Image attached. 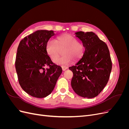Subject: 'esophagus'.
Masks as SVG:
<instances>
[{
    "instance_id": "esophagus-1",
    "label": "esophagus",
    "mask_w": 129,
    "mask_h": 129,
    "mask_svg": "<svg viewBox=\"0 0 129 129\" xmlns=\"http://www.w3.org/2000/svg\"><path fill=\"white\" fill-rule=\"evenodd\" d=\"M68 68V67H62V71H65L66 70H67Z\"/></svg>"
}]
</instances>
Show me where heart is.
I'll use <instances>...</instances> for the list:
<instances>
[{"label":"heart","mask_w":129,"mask_h":129,"mask_svg":"<svg viewBox=\"0 0 129 129\" xmlns=\"http://www.w3.org/2000/svg\"><path fill=\"white\" fill-rule=\"evenodd\" d=\"M47 53L53 61H55L63 51L64 56L56 63L62 66L72 63L73 59L79 60L83 55V47L76 38L69 34H64L50 41L47 46Z\"/></svg>","instance_id":"obj_1"}]
</instances>
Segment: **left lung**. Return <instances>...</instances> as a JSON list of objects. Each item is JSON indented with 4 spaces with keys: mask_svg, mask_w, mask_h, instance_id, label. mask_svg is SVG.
<instances>
[{
    "mask_svg": "<svg viewBox=\"0 0 129 129\" xmlns=\"http://www.w3.org/2000/svg\"><path fill=\"white\" fill-rule=\"evenodd\" d=\"M76 37L85 48L82 57L69 69L73 73V90L84 98L92 99L107 85L112 69L110 52L107 44L92 32H77Z\"/></svg>",
    "mask_w": 129,
    "mask_h": 129,
    "instance_id": "left-lung-1",
    "label": "left lung"
}]
</instances>
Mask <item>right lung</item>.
Masks as SVG:
<instances>
[{
  "label": "right lung",
  "instance_id": "1",
  "mask_svg": "<svg viewBox=\"0 0 129 129\" xmlns=\"http://www.w3.org/2000/svg\"><path fill=\"white\" fill-rule=\"evenodd\" d=\"M55 33L39 30L19 43L15 59L19 83L24 90L37 98H44L53 91L62 68L54 64L47 53V45ZM48 65L49 68L44 67Z\"/></svg>",
  "mask_w": 129,
  "mask_h": 129
}]
</instances>
